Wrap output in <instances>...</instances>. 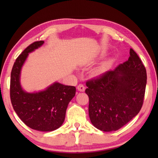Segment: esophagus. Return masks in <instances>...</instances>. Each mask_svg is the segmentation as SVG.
<instances>
[{
    "label": "esophagus",
    "instance_id": "34e87169",
    "mask_svg": "<svg viewBox=\"0 0 158 158\" xmlns=\"http://www.w3.org/2000/svg\"><path fill=\"white\" fill-rule=\"evenodd\" d=\"M77 88L80 92H84L85 91V86L83 85V84H81V83H80V84H79L78 86H77Z\"/></svg>",
    "mask_w": 158,
    "mask_h": 158
}]
</instances>
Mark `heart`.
Instances as JSON below:
<instances>
[{
  "label": "heart",
  "mask_w": 158,
  "mask_h": 158,
  "mask_svg": "<svg viewBox=\"0 0 158 158\" xmlns=\"http://www.w3.org/2000/svg\"><path fill=\"white\" fill-rule=\"evenodd\" d=\"M109 66H110V64L109 62L103 63L101 65H100L98 67H97V68L94 70V75H102V73L106 72V70L109 69Z\"/></svg>",
  "instance_id": "heart-1"
}]
</instances>
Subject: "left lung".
<instances>
[{
    "label": "left lung",
    "mask_w": 158,
    "mask_h": 158,
    "mask_svg": "<svg viewBox=\"0 0 158 158\" xmlns=\"http://www.w3.org/2000/svg\"><path fill=\"white\" fill-rule=\"evenodd\" d=\"M146 84L145 67L131 48L126 62L86 82L92 123L104 132L126 125L141 109Z\"/></svg>",
    "instance_id": "obj_1"
}]
</instances>
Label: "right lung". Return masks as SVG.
<instances>
[{"instance_id":"add662e5","label":"right lung","mask_w":158,"mask_h":158,"mask_svg":"<svg viewBox=\"0 0 158 158\" xmlns=\"http://www.w3.org/2000/svg\"><path fill=\"white\" fill-rule=\"evenodd\" d=\"M43 43V41L34 42L17 58L11 73L10 98L13 109L26 126L33 130L49 132L62 126L76 88L56 82L39 92L28 93L22 89L19 81L22 67L28 53Z\"/></svg>"}]
</instances>
